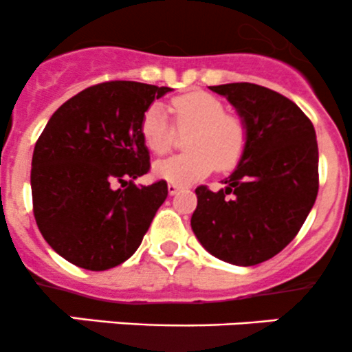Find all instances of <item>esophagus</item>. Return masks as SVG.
<instances>
[{"instance_id":"esophagus-1","label":"esophagus","mask_w":352,"mask_h":352,"mask_svg":"<svg viewBox=\"0 0 352 352\" xmlns=\"http://www.w3.org/2000/svg\"><path fill=\"white\" fill-rule=\"evenodd\" d=\"M179 184H176V183H169L168 184V191H169V195H175V193H177V191H179Z\"/></svg>"}]
</instances>
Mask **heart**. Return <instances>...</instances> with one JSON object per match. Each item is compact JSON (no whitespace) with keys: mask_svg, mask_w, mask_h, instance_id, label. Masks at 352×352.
<instances>
[{"mask_svg":"<svg viewBox=\"0 0 352 352\" xmlns=\"http://www.w3.org/2000/svg\"><path fill=\"white\" fill-rule=\"evenodd\" d=\"M169 111L173 123L157 104L145 111L140 123L144 144L157 155L171 151L177 133L190 131L184 140L188 152L155 162L159 177L188 184L208 176L215 168L226 173L239 164L248 144V130L241 118L226 114L221 100L205 92H190L171 99Z\"/></svg>","mask_w":352,"mask_h":352,"instance_id":"b5f03b06","label":"heart"}]
</instances>
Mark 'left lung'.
Here are the masks:
<instances>
[{"instance_id": "left-lung-1", "label": "left lung", "mask_w": 352, "mask_h": 352, "mask_svg": "<svg viewBox=\"0 0 352 352\" xmlns=\"http://www.w3.org/2000/svg\"><path fill=\"white\" fill-rule=\"evenodd\" d=\"M239 111L248 144L219 191L201 184L191 229L208 253L256 265L283 252L318 193V145L309 118L283 94L255 83L210 87Z\"/></svg>"}]
</instances>
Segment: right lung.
I'll return each instance as SVG.
<instances>
[{
    "mask_svg": "<svg viewBox=\"0 0 352 352\" xmlns=\"http://www.w3.org/2000/svg\"><path fill=\"white\" fill-rule=\"evenodd\" d=\"M169 87L113 80L66 100L47 121L32 155V207L51 248L87 270L130 258L168 197L151 171L140 133L144 113Z\"/></svg>",
    "mask_w": 352,
    "mask_h": 352,
    "instance_id": "right-lung-1",
    "label": "right lung"
}]
</instances>
